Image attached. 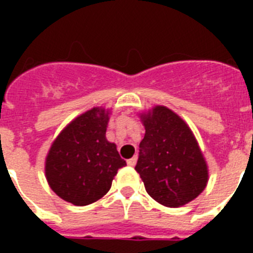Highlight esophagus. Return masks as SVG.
I'll return each instance as SVG.
<instances>
[{"mask_svg":"<svg viewBox=\"0 0 253 253\" xmlns=\"http://www.w3.org/2000/svg\"><path fill=\"white\" fill-rule=\"evenodd\" d=\"M136 162H138V156H134V158H131L127 160V164L130 167H134L135 164H136Z\"/></svg>","mask_w":253,"mask_h":253,"instance_id":"34e87169","label":"esophagus"}]
</instances>
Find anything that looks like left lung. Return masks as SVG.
Masks as SVG:
<instances>
[{
    "mask_svg": "<svg viewBox=\"0 0 253 253\" xmlns=\"http://www.w3.org/2000/svg\"><path fill=\"white\" fill-rule=\"evenodd\" d=\"M146 128L135 170L147 193L167 208H180L204 192L208 163L188 123L167 106L139 114Z\"/></svg>",
    "mask_w": 253,
    "mask_h": 253,
    "instance_id": "obj_1",
    "label": "left lung"
}]
</instances>
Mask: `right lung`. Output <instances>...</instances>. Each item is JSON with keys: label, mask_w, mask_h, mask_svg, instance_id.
Returning a JSON list of instances; mask_svg holds the SVG:
<instances>
[{"label": "right lung", "mask_w": 253, "mask_h": 253, "mask_svg": "<svg viewBox=\"0 0 253 253\" xmlns=\"http://www.w3.org/2000/svg\"><path fill=\"white\" fill-rule=\"evenodd\" d=\"M110 110L93 107L76 117L53 140L45 158V178L61 200L86 206L111 188L126 166L115 143L106 139Z\"/></svg>", "instance_id": "add662e5"}]
</instances>
